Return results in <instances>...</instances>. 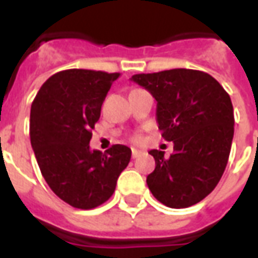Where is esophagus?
I'll use <instances>...</instances> for the list:
<instances>
[{
	"label": "esophagus",
	"mask_w": 258,
	"mask_h": 258,
	"mask_svg": "<svg viewBox=\"0 0 258 258\" xmlns=\"http://www.w3.org/2000/svg\"><path fill=\"white\" fill-rule=\"evenodd\" d=\"M131 153H133V157H134V159H137L138 156H141V153H142V152L138 151V149H133V151H131Z\"/></svg>",
	"instance_id": "1"
}]
</instances>
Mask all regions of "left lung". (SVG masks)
I'll return each mask as SVG.
<instances>
[{
  "label": "left lung",
  "mask_w": 258,
  "mask_h": 258,
  "mask_svg": "<svg viewBox=\"0 0 258 258\" xmlns=\"http://www.w3.org/2000/svg\"><path fill=\"white\" fill-rule=\"evenodd\" d=\"M156 99L162 137L174 142L171 156L152 149L156 167L146 178L152 195L171 209H185L214 189L227 167L233 138L231 98L210 74L171 69L131 77Z\"/></svg>",
  "instance_id": "obj_1"
}]
</instances>
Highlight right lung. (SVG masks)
I'll list each match as a JSON object with an SVG mask.
<instances>
[{"label":"right lung","mask_w":258,"mask_h":258,"mask_svg":"<svg viewBox=\"0 0 258 258\" xmlns=\"http://www.w3.org/2000/svg\"><path fill=\"white\" fill-rule=\"evenodd\" d=\"M120 73L70 69L53 74L31 103L30 141L44 179L58 198L76 209H94L116 189L131 149L113 145L91 151V130Z\"/></svg>","instance_id":"obj_1"}]
</instances>
